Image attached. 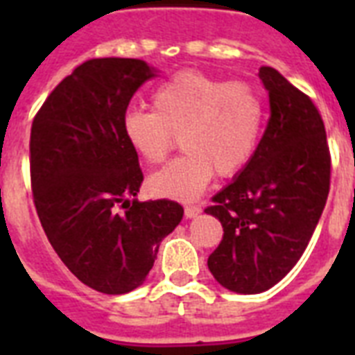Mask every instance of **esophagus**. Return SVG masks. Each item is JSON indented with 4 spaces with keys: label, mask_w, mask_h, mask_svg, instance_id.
Here are the masks:
<instances>
[{
    "label": "esophagus",
    "mask_w": 355,
    "mask_h": 355,
    "mask_svg": "<svg viewBox=\"0 0 355 355\" xmlns=\"http://www.w3.org/2000/svg\"><path fill=\"white\" fill-rule=\"evenodd\" d=\"M200 211H202V208H200V206H195V205L184 206V216L188 217V219H191V217H197Z\"/></svg>",
    "instance_id": "obj_1"
}]
</instances>
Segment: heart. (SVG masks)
I'll return each mask as SVG.
<instances>
[{
    "instance_id": "heart-1",
    "label": "heart",
    "mask_w": 355,
    "mask_h": 355,
    "mask_svg": "<svg viewBox=\"0 0 355 355\" xmlns=\"http://www.w3.org/2000/svg\"><path fill=\"white\" fill-rule=\"evenodd\" d=\"M153 112L128 108L123 114L125 139L136 155L158 166L171 155L177 136L186 150L149 178L156 197L191 200L216 173L228 178L250 164L265 125L263 97L245 80H225L184 69L150 94Z\"/></svg>"
}]
</instances>
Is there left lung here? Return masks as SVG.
<instances>
[{
	"label": "left lung",
	"mask_w": 355,
	"mask_h": 355,
	"mask_svg": "<svg viewBox=\"0 0 355 355\" xmlns=\"http://www.w3.org/2000/svg\"><path fill=\"white\" fill-rule=\"evenodd\" d=\"M270 118L256 155L206 214L223 225L208 269L234 293H263L295 267L330 193L331 156L311 97L275 68H259Z\"/></svg>",
	"instance_id": "8db88e82"
}]
</instances>
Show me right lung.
Segmentation results:
<instances>
[{"mask_svg": "<svg viewBox=\"0 0 355 355\" xmlns=\"http://www.w3.org/2000/svg\"><path fill=\"white\" fill-rule=\"evenodd\" d=\"M153 75L136 58L86 60L47 96L31 127V188L42 228L62 263L107 295L144 284L160 241L184 216L175 200H128L144 173L121 118Z\"/></svg>", "mask_w": 355, "mask_h": 355, "instance_id": "right-lung-1", "label": "right lung"}]
</instances>
